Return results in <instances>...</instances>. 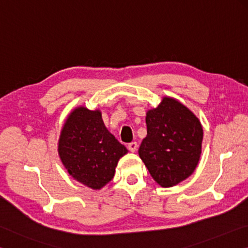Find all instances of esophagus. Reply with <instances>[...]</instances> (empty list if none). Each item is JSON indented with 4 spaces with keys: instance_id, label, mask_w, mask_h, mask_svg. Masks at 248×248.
Listing matches in <instances>:
<instances>
[{
    "instance_id": "obj_1",
    "label": "esophagus",
    "mask_w": 248,
    "mask_h": 248,
    "mask_svg": "<svg viewBox=\"0 0 248 248\" xmlns=\"http://www.w3.org/2000/svg\"><path fill=\"white\" fill-rule=\"evenodd\" d=\"M137 147H138L137 142L136 141H133V142H131V144H128L127 148H128L129 151H132V153H135V151L137 150Z\"/></svg>"
}]
</instances>
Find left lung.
I'll list each match as a JSON object with an SVG mask.
<instances>
[{
    "label": "left lung",
    "mask_w": 248,
    "mask_h": 248,
    "mask_svg": "<svg viewBox=\"0 0 248 248\" xmlns=\"http://www.w3.org/2000/svg\"><path fill=\"white\" fill-rule=\"evenodd\" d=\"M147 136L138 150L150 175L162 187H172L193 174L202 155L203 131L189 108L163 97L146 113Z\"/></svg>",
    "instance_id": "obj_1"
}]
</instances>
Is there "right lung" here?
Here are the masks:
<instances>
[{
    "instance_id": "obj_1",
    "label": "right lung",
    "mask_w": 248,
    "mask_h": 248,
    "mask_svg": "<svg viewBox=\"0 0 248 248\" xmlns=\"http://www.w3.org/2000/svg\"><path fill=\"white\" fill-rule=\"evenodd\" d=\"M58 153L74 180L93 189H101L115 173L119 160L128 153L108 131L100 110L77 107L61 129Z\"/></svg>"
}]
</instances>
